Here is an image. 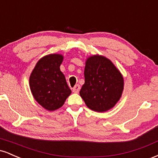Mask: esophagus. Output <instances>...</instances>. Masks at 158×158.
Listing matches in <instances>:
<instances>
[{
	"mask_svg": "<svg viewBox=\"0 0 158 158\" xmlns=\"http://www.w3.org/2000/svg\"><path fill=\"white\" fill-rule=\"evenodd\" d=\"M80 88H81L80 85H76L73 88V92H74V93H79V90H80Z\"/></svg>",
	"mask_w": 158,
	"mask_h": 158,
	"instance_id": "obj_1",
	"label": "esophagus"
}]
</instances>
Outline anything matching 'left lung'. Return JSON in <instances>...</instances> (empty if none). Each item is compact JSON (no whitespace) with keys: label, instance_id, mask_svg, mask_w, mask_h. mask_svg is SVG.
<instances>
[{"label":"left lung","instance_id":"left-lung-1","mask_svg":"<svg viewBox=\"0 0 158 158\" xmlns=\"http://www.w3.org/2000/svg\"><path fill=\"white\" fill-rule=\"evenodd\" d=\"M85 84L81 97L90 109L104 112L119 101L123 90V78L113 63L101 56H90L85 68Z\"/></svg>","mask_w":158,"mask_h":158}]
</instances>
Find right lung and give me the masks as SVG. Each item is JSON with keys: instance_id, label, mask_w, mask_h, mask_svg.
<instances>
[{"instance_id": "right-lung-1", "label": "right lung", "mask_w": 158, "mask_h": 158, "mask_svg": "<svg viewBox=\"0 0 158 158\" xmlns=\"http://www.w3.org/2000/svg\"><path fill=\"white\" fill-rule=\"evenodd\" d=\"M63 56L50 54L38 61L30 77L34 98L43 108L54 110L64 105L71 90L60 70Z\"/></svg>"}]
</instances>
